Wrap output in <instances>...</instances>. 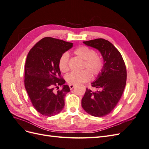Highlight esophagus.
Listing matches in <instances>:
<instances>
[{
	"label": "esophagus",
	"mask_w": 149,
	"mask_h": 149,
	"mask_svg": "<svg viewBox=\"0 0 149 149\" xmlns=\"http://www.w3.org/2000/svg\"><path fill=\"white\" fill-rule=\"evenodd\" d=\"M69 86H70V89L71 90V89H73L74 88V85H73V84H70Z\"/></svg>",
	"instance_id": "34e87169"
}]
</instances>
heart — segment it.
<instances>
[{
	"label": "heart",
	"mask_w": 149,
	"mask_h": 149,
	"mask_svg": "<svg viewBox=\"0 0 149 149\" xmlns=\"http://www.w3.org/2000/svg\"><path fill=\"white\" fill-rule=\"evenodd\" d=\"M74 53L84 60L82 68H86L80 71H73L66 76L67 82L70 84H78L86 83L93 76L100 74L103 69L104 61L101 55L96 53L93 49L81 45L76 48ZM69 55L65 52L62 54L58 61V67L63 73L69 70Z\"/></svg>",
	"instance_id": "b5f03b06"
}]
</instances>
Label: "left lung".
Here are the masks:
<instances>
[{
    "label": "left lung",
    "instance_id": "left-lung-1",
    "mask_svg": "<svg viewBox=\"0 0 149 149\" xmlns=\"http://www.w3.org/2000/svg\"><path fill=\"white\" fill-rule=\"evenodd\" d=\"M83 43L98 49L104 60L101 73L91 83L96 91L86 88L81 100L86 112L100 118L111 113L119 101L125 86L127 71L121 54L109 41L97 38Z\"/></svg>",
    "mask_w": 149,
    "mask_h": 149
}]
</instances>
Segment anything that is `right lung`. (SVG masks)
<instances>
[{"label": "right lung", "mask_w": 149, "mask_h": 149, "mask_svg": "<svg viewBox=\"0 0 149 149\" xmlns=\"http://www.w3.org/2000/svg\"><path fill=\"white\" fill-rule=\"evenodd\" d=\"M72 47V43L45 37L28 53L25 65V87L33 107L43 116L56 115L65 106V97L70 89L61 78L58 61L62 54Z\"/></svg>", "instance_id": "1"}]
</instances>
